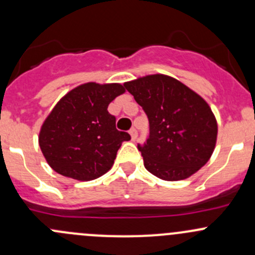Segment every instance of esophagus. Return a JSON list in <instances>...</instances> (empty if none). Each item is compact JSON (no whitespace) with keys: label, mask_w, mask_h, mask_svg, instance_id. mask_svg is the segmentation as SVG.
I'll list each match as a JSON object with an SVG mask.
<instances>
[{"label":"esophagus","mask_w":255,"mask_h":255,"mask_svg":"<svg viewBox=\"0 0 255 255\" xmlns=\"http://www.w3.org/2000/svg\"><path fill=\"white\" fill-rule=\"evenodd\" d=\"M129 134H130V138H132V140L137 139V130H135L134 128H132V129L129 130Z\"/></svg>","instance_id":"34e87169"}]
</instances>
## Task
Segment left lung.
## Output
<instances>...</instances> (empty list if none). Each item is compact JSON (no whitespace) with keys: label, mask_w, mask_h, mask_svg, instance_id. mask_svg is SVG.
<instances>
[{"label":"left lung","mask_w":255,"mask_h":255,"mask_svg":"<svg viewBox=\"0 0 255 255\" xmlns=\"http://www.w3.org/2000/svg\"><path fill=\"white\" fill-rule=\"evenodd\" d=\"M148 117L144 166L165 181L194 175L210 160L217 142V120L210 105L179 80L164 74L123 84Z\"/></svg>","instance_id":"left-lung-1"}]
</instances>
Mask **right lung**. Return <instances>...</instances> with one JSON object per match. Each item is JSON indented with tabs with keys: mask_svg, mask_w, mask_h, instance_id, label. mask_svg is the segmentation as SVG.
I'll return each mask as SVG.
<instances>
[{
	"mask_svg": "<svg viewBox=\"0 0 255 255\" xmlns=\"http://www.w3.org/2000/svg\"><path fill=\"white\" fill-rule=\"evenodd\" d=\"M123 85L86 82L64 95L43 122L40 150L60 175L90 181L112 168L116 155L130 135L116 128L109 105L125 94Z\"/></svg>",
	"mask_w": 255,
	"mask_h": 255,
	"instance_id": "obj_1",
	"label": "right lung"
}]
</instances>
